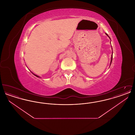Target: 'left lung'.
<instances>
[{"label": "left lung", "mask_w": 135, "mask_h": 135, "mask_svg": "<svg viewBox=\"0 0 135 135\" xmlns=\"http://www.w3.org/2000/svg\"><path fill=\"white\" fill-rule=\"evenodd\" d=\"M105 34H106V35H107V36H108L109 37V38L110 39V37H109V36L108 35V34H107L106 33ZM112 54H113V51H112V55H111V62H110V65H111V62H112V56H113V55H112Z\"/></svg>", "instance_id": "left-lung-1"}]
</instances>
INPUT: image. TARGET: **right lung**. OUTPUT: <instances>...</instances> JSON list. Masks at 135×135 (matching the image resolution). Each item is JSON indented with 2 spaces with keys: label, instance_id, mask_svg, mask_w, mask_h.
Returning a JSON list of instances; mask_svg holds the SVG:
<instances>
[{
  "label": "right lung",
  "instance_id": "obj_1",
  "mask_svg": "<svg viewBox=\"0 0 135 135\" xmlns=\"http://www.w3.org/2000/svg\"><path fill=\"white\" fill-rule=\"evenodd\" d=\"M34 74V75H35V76H36V77H39V76H38V75H35V74Z\"/></svg>",
  "mask_w": 135,
  "mask_h": 135
}]
</instances>
